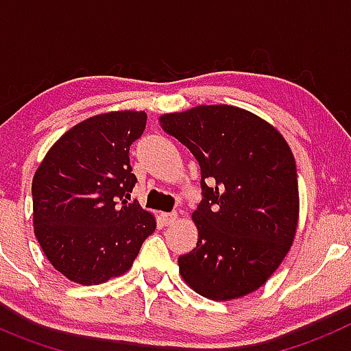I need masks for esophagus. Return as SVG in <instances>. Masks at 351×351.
Returning a JSON list of instances; mask_svg holds the SVG:
<instances>
[{
	"instance_id": "34e87169",
	"label": "esophagus",
	"mask_w": 351,
	"mask_h": 351,
	"mask_svg": "<svg viewBox=\"0 0 351 351\" xmlns=\"http://www.w3.org/2000/svg\"><path fill=\"white\" fill-rule=\"evenodd\" d=\"M161 218H163L165 225H173V223L179 219V214L178 213H165V214H161Z\"/></svg>"
}]
</instances>
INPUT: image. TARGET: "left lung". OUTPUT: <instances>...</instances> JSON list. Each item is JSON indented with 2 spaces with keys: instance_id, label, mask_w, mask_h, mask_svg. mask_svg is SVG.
<instances>
[{
  "instance_id": "left-lung-1",
  "label": "left lung",
  "mask_w": 351,
  "mask_h": 351,
  "mask_svg": "<svg viewBox=\"0 0 351 351\" xmlns=\"http://www.w3.org/2000/svg\"><path fill=\"white\" fill-rule=\"evenodd\" d=\"M163 132L200 165L204 200L191 214L197 247L179 256L184 283L210 300L258 290L290 251L299 225L295 158L271 123L234 105L161 114Z\"/></svg>"
}]
</instances>
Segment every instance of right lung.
Returning <instances> with one entry per match:
<instances>
[{
    "instance_id": "obj_1",
    "label": "right lung",
    "mask_w": 351,
    "mask_h": 351,
    "mask_svg": "<svg viewBox=\"0 0 351 351\" xmlns=\"http://www.w3.org/2000/svg\"><path fill=\"white\" fill-rule=\"evenodd\" d=\"M145 119L144 110L88 117L52 144L33 176V230L52 267L73 283L128 272L156 230L154 214L126 200L137 182L130 145Z\"/></svg>"
}]
</instances>
